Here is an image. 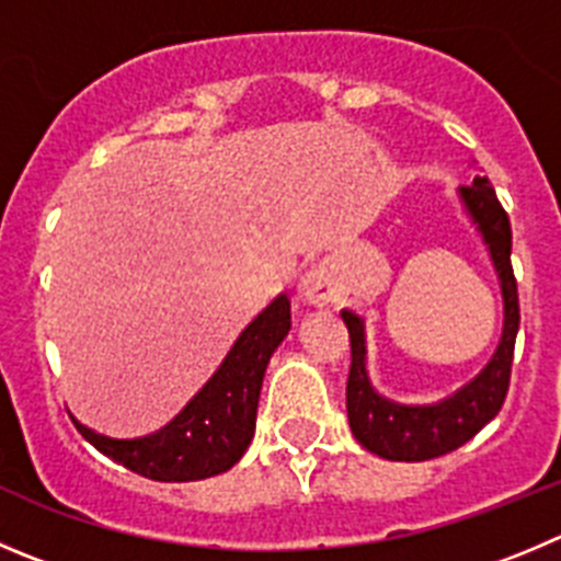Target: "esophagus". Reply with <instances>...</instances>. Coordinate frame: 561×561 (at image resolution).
Wrapping results in <instances>:
<instances>
[{
  "label": "esophagus",
  "instance_id": "34e87169",
  "mask_svg": "<svg viewBox=\"0 0 561 561\" xmlns=\"http://www.w3.org/2000/svg\"><path fill=\"white\" fill-rule=\"evenodd\" d=\"M298 298L310 307H327L337 298V282L334 274L327 265H316L312 271H307L301 276V285H298Z\"/></svg>",
  "mask_w": 561,
  "mask_h": 561
}]
</instances>
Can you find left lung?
<instances>
[{
    "label": "left lung",
    "instance_id": "left-lung-1",
    "mask_svg": "<svg viewBox=\"0 0 561 561\" xmlns=\"http://www.w3.org/2000/svg\"><path fill=\"white\" fill-rule=\"evenodd\" d=\"M459 202L473 221L486 254L499 274L501 298H504V329L490 363L437 404H399L374 387L368 376V345H365V321L352 310H343V323L352 337V370L345 385V410L359 446L392 462H426L457 451L473 434L499 415L510 390L512 354H515L517 323V285L512 274V229L504 207L495 198L493 185L484 174L473 176L468 187H459Z\"/></svg>",
    "mask_w": 561,
    "mask_h": 561
}]
</instances>
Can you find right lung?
I'll list each match as a JSON object with an SVG mask.
<instances>
[{"mask_svg":"<svg viewBox=\"0 0 561 561\" xmlns=\"http://www.w3.org/2000/svg\"><path fill=\"white\" fill-rule=\"evenodd\" d=\"M290 332V298L282 293L240 332L207 385L171 423L146 437L115 439L77 428L96 451L154 481H198L232 468L254 437L256 404L271 354Z\"/></svg>","mask_w":561,"mask_h":561,"instance_id":"add662e5","label":"right lung"}]
</instances>
